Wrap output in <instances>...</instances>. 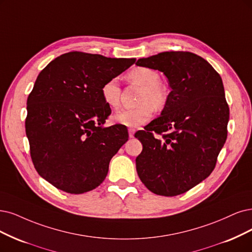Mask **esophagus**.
I'll use <instances>...</instances> for the list:
<instances>
[{
    "instance_id": "esophagus-1",
    "label": "esophagus",
    "mask_w": 252,
    "mask_h": 252,
    "mask_svg": "<svg viewBox=\"0 0 252 252\" xmlns=\"http://www.w3.org/2000/svg\"><path fill=\"white\" fill-rule=\"evenodd\" d=\"M135 132H136L135 128H128V136H129V138H133L134 137Z\"/></svg>"
}]
</instances>
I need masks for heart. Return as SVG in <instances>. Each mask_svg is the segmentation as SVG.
Masks as SVG:
<instances>
[{"mask_svg":"<svg viewBox=\"0 0 252 252\" xmlns=\"http://www.w3.org/2000/svg\"><path fill=\"white\" fill-rule=\"evenodd\" d=\"M126 78L142 87L139 97L140 105L120 111L114 119L119 125L136 127L145 124L153 116L154 108L161 110L166 106L168 101V91L161 83L160 73L150 67H135L127 72ZM120 85L115 78L106 81L100 88L102 100L112 110H118L120 107Z\"/></svg>","mask_w":252,"mask_h":252,"instance_id":"b5f03b06","label":"heart"}]
</instances>
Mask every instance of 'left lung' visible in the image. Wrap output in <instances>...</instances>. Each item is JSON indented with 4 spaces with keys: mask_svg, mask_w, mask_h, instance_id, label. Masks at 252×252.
<instances>
[{
    "mask_svg": "<svg viewBox=\"0 0 252 252\" xmlns=\"http://www.w3.org/2000/svg\"><path fill=\"white\" fill-rule=\"evenodd\" d=\"M136 65L162 71L171 88L161 116L135 134L143 145L137 173L153 193L176 196L208 178L226 141L229 108L222 79L190 52H163Z\"/></svg>",
    "mask_w": 252,
    "mask_h": 252,
    "instance_id": "1",
    "label": "left lung"
}]
</instances>
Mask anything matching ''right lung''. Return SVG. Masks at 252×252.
<instances>
[{
	"instance_id": "right-lung-1",
	"label": "right lung",
	"mask_w": 252,
	"mask_h": 252,
	"mask_svg": "<svg viewBox=\"0 0 252 252\" xmlns=\"http://www.w3.org/2000/svg\"><path fill=\"white\" fill-rule=\"evenodd\" d=\"M135 61L69 52L38 74L27 100L26 134L36 171L54 187L82 194L106 179L128 133L123 125L104 126L111 109L100 88Z\"/></svg>"
}]
</instances>
